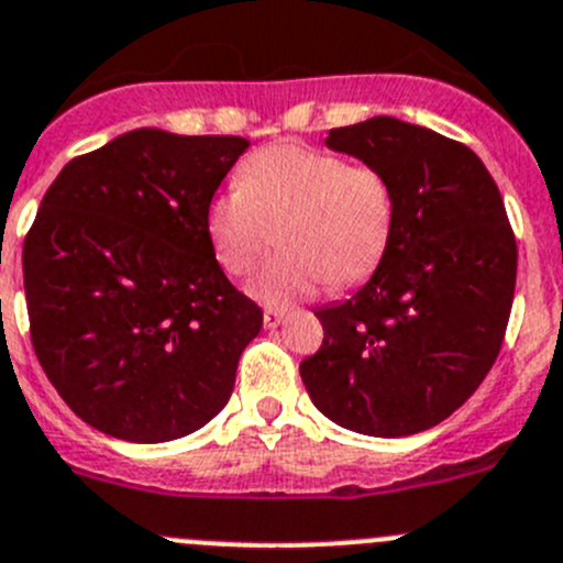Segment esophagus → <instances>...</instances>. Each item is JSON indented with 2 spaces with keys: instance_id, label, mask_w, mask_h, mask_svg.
Masks as SVG:
<instances>
[{
  "instance_id": "1",
  "label": "esophagus",
  "mask_w": 563,
  "mask_h": 563,
  "mask_svg": "<svg viewBox=\"0 0 563 563\" xmlns=\"http://www.w3.org/2000/svg\"><path fill=\"white\" fill-rule=\"evenodd\" d=\"M286 319H288V310H280V308H266L264 310V324L266 327H280Z\"/></svg>"
}]
</instances>
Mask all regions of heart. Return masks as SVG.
<instances>
[{"label": "heart", "mask_w": 563, "mask_h": 563, "mask_svg": "<svg viewBox=\"0 0 563 563\" xmlns=\"http://www.w3.org/2000/svg\"><path fill=\"white\" fill-rule=\"evenodd\" d=\"M393 225L396 195L385 173L305 143L255 151L236 187L206 211L211 247L233 277L255 272L280 231L286 253L250 283L253 297L277 308L313 297L327 280H365L385 258Z\"/></svg>", "instance_id": "1"}]
</instances>
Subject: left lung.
<instances>
[{"instance_id": "1", "label": "left lung", "mask_w": 563, "mask_h": 563, "mask_svg": "<svg viewBox=\"0 0 563 563\" xmlns=\"http://www.w3.org/2000/svg\"><path fill=\"white\" fill-rule=\"evenodd\" d=\"M327 148L385 173L396 225L371 280L316 308L324 341L299 374L338 427L407 438L456 412L493 368L515 299V233L484 162L438 131L379 114L332 129Z\"/></svg>"}]
</instances>
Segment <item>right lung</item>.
Returning <instances> with one entry per match:
<instances>
[{
  "mask_svg": "<svg viewBox=\"0 0 563 563\" xmlns=\"http://www.w3.org/2000/svg\"><path fill=\"white\" fill-rule=\"evenodd\" d=\"M244 136L134 129L59 170L24 242L30 335L63 401L109 438L167 443L228 404L264 324L206 231Z\"/></svg>",
  "mask_w": 563,
  "mask_h": 563,
  "instance_id": "add662e5",
  "label": "right lung"
}]
</instances>
